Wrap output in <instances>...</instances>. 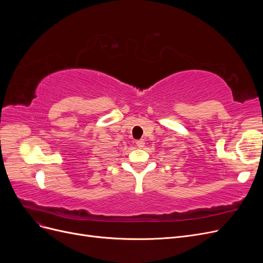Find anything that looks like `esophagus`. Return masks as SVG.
I'll return each mask as SVG.
<instances>
[{"instance_id": "34e87169", "label": "esophagus", "mask_w": 263, "mask_h": 263, "mask_svg": "<svg viewBox=\"0 0 263 263\" xmlns=\"http://www.w3.org/2000/svg\"><path fill=\"white\" fill-rule=\"evenodd\" d=\"M136 146H137L138 148H142V147L145 146V140H144V139L137 140V141H136Z\"/></svg>"}]
</instances>
